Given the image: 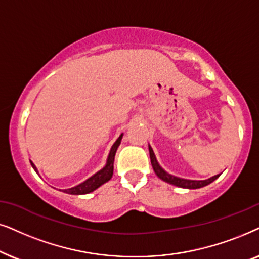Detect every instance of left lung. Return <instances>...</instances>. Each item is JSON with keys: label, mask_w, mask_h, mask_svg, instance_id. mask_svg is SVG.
Here are the masks:
<instances>
[{"label": "left lung", "mask_w": 259, "mask_h": 259, "mask_svg": "<svg viewBox=\"0 0 259 259\" xmlns=\"http://www.w3.org/2000/svg\"><path fill=\"white\" fill-rule=\"evenodd\" d=\"M149 154H150L151 165H153V169L155 171V174H156L157 177L161 179V180L168 182V184H170V185L178 186V187L188 188V189L201 188V187H205V186L211 184V182L214 181L215 179H218L220 175V174H218V175H214V177L207 179V180H199V181L198 180H187V179H181V178L174 177V175L168 174L167 171H165L163 168L158 164L156 157H155L154 151H153V149H151L150 146H149Z\"/></svg>", "instance_id": "8db88e82"}]
</instances>
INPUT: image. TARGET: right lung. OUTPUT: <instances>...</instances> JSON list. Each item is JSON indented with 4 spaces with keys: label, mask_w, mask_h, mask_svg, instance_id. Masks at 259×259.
Here are the masks:
<instances>
[{
    "label": "right lung",
    "mask_w": 259,
    "mask_h": 259,
    "mask_svg": "<svg viewBox=\"0 0 259 259\" xmlns=\"http://www.w3.org/2000/svg\"><path fill=\"white\" fill-rule=\"evenodd\" d=\"M122 137H123V134L120 135L118 139L115 143H113V146L111 147V150H110L109 153V156H108V160H106V164L105 167H103L101 170L97 171L95 175H92L91 178H89L88 180H85L84 182H81V184H79L78 186H74V187L72 188H67V189H59V191L64 192V193H67V194H73V195H81V194H89V193L94 192L95 189H97L98 187H101L102 185H104L105 182H108L110 179L112 178V174H113V161H115V155H116V151H117V148L119 147L120 144V141H122ZM30 164H32V167L34 168V170L37 173V169L36 167L34 165L33 162H30Z\"/></svg>",
    "instance_id": "add662e5"
}]
</instances>
